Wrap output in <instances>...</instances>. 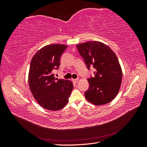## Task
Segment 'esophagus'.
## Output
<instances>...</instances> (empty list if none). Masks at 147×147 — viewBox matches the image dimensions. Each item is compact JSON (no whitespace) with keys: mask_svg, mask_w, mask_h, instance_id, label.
I'll return each mask as SVG.
<instances>
[{"mask_svg":"<svg viewBox=\"0 0 147 147\" xmlns=\"http://www.w3.org/2000/svg\"><path fill=\"white\" fill-rule=\"evenodd\" d=\"M72 81L74 82V83H77V82L78 81V78H76V79H72Z\"/></svg>","mask_w":147,"mask_h":147,"instance_id":"obj_1","label":"esophagus"}]
</instances>
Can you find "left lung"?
<instances>
[{
	"label": "left lung",
	"mask_w": 147,
	"mask_h": 147,
	"mask_svg": "<svg viewBox=\"0 0 147 147\" xmlns=\"http://www.w3.org/2000/svg\"><path fill=\"white\" fill-rule=\"evenodd\" d=\"M88 70L94 69V77L88 78L89 88L84 92L86 99L96 105L108 104L119 90L122 70L115 53L104 43L92 41L77 45Z\"/></svg>",
	"instance_id": "left-lung-1"
}]
</instances>
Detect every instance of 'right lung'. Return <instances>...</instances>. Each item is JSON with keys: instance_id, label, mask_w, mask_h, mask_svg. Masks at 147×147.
<instances>
[{"instance_id": "add662e5", "label": "right lung", "mask_w": 147, "mask_h": 147, "mask_svg": "<svg viewBox=\"0 0 147 147\" xmlns=\"http://www.w3.org/2000/svg\"><path fill=\"white\" fill-rule=\"evenodd\" d=\"M67 47L61 44L47 45L35 53L30 62V90L38 104L49 110L63 109L73 90L72 82L54 77V71L59 69L61 56Z\"/></svg>"}]
</instances>
